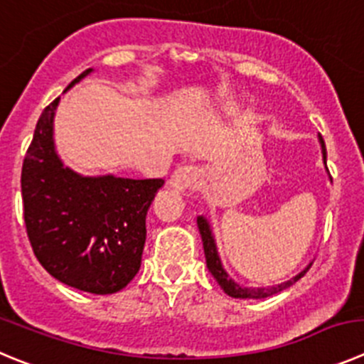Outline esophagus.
<instances>
[{"instance_id":"esophagus-1","label":"esophagus","mask_w":364,"mask_h":364,"mask_svg":"<svg viewBox=\"0 0 364 364\" xmlns=\"http://www.w3.org/2000/svg\"><path fill=\"white\" fill-rule=\"evenodd\" d=\"M199 179V168L193 165H185L176 168L174 174L168 179V185L176 192H185L190 186H193V183Z\"/></svg>"}]
</instances>
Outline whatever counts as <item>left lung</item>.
<instances>
[{"instance_id": "8db88e82", "label": "left lung", "mask_w": 364, "mask_h": 364, "mask_svg": "<svg viewBox=\"0 0 364 364\" xmlns=\"http://www.w3.org/2000/svg\"><path fill=\"white\" fill-rule=\"evenodd\" d=\"M320 144H321V152H323V159H325V163H327V149H325V141L321 136H320ZM198 226H199V233H201V239H203V247H205L206 267H208L210 273L213 274V278L217 280V284L223 287L224 293L232 298H242V300L244 298H250V300H260V298H267V296H271V294H277V293H280V291L291 287L294 282L300 280V278L307 273L309 267L312 266V264H309V266L305 267L301 273H298L296 277L291 278V280H287V282H284V284L274 285V287H259V289L240 287V285L235 284V282L228 277V273L224 271L223 264H220L219 255H217V246H215V240H213L212 230H210V224L206 223L205 217H198Z\"/></svg>"}]
</instances>
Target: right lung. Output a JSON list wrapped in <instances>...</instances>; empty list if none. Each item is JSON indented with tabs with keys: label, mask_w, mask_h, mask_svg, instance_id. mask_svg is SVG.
Here are the masks:
<instances>
[{
	"label": "right lung",
	"mask_w": 364,
	"mask_h": 364,
	"mask_svg": "<svg viewBox=\"0 0 364 364\" xmlns=\"http://www.w3.org/2000/svg\"><path fill=\"white\" fill-rule=\"evenodd\" d=\"M91 71H82L64 91ZM59 100L41 113L23 161L26 233L53 278L86 293L113 294L140 269L145 217L163 179L84 178L63 166L53 145Z\"/></svg>",
	"instance_id": "right-lung-1"
}]
</instances>
